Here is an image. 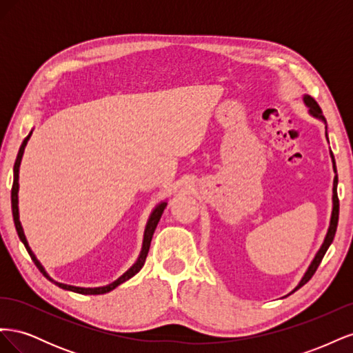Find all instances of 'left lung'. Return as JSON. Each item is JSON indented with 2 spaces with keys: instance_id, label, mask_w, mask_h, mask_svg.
Here are the masks:
<instances>
[{
  "instance_id": "obj_1",
  "label": "left lung",
  "mask_w": 353,
  "mask_h": 353,
  "mask_svg": "<svg viewBox=\"0 0 353 353\" xmlns=\"http://www.w3.org/2000/svg\"><path fill=\"white\" fill-rule=\"evenodd\" d=\"M303 103L306 104V108L309 109V114L314 116L315 119H319V121H323V122L325 123V137H327V122H325V117L323 116L321 108H319L318 103L311 97V95H307V94L303 95ZM327 140H328V137H327ZM330 156H331V160H333V169H334V174H336V175H334V181H333V210H331L330 227H328V231H327V234H325V239H324V241H323V244H321V248H319V250L316 252L314 261L311 262V265H309V268L306 270L305 275L302 276V280L299 281V284L296 285V288H294L293 292L299 290V288H301L302 285H305L309 280L312 279V275L315 274V271H316V268L319 266V263H321V261H323V258H324V254H325L327 249L330 248V244L333 243V240H334V234H336L337 222H339V197H337V183H339V178H337V169H336L334 156H333V153H331V152H330ZM293 292H292V293H293Z\"/></svg>"
}]
</instances>
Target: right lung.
<instances>
[{
	"instance_id": "1",
	"label": "right lung",
	"mask_w": 353,
	"mask_h": 353,
	"mask_svg": "<svg viewBox=\"0 0 353 353\" xmlns=\"http://www.w3.org/2000/svg\"><path fill=\"white\" fill-rule=\"evenodd\" d=\"M32 135V131L29 132V135L25 138L22 145H20L19 148V153H17V157H16V162H14V168H13V187H12V210H13V219H14V225H16V231L19 234V239L20 241H22L25 244V248L28 250V253L30 254L32 261H34V263L37 265V268L42 272V275L46 276L47 280H50L51 283H54L56 285H59L60 288H63V290H69V292H74V293H81V294H104V293H109L112 292L113 288H116L117 285H121L122 283L128 281L130 279H132V276L140 272V270L144 266V262H145V258H147V253H148V249H150V243H152V239H153V234H154V230L157 227V223L160 221V216H162V213L166 208L168 203L166 201H160L159 205L153 209L150 218H148L147 221V225H145V230H144V239H143V248H141V252H140V256H138V259L135 261V263L131 266L130 270H128L125 274H122L119 279L114 280L113 283L108 284V285H103V287H77V285H69V284H63V283H59L56 280H52L51 276L47 274V271L44 270V266L41 265V262L37 259V256L34 254V252H32V249L29 248V243L26 240V236L23 232V228H22V223H20V219H19V168H20V162H22V157H23V153H25V147L29 141V138Z\"/></svg>"
}]
</instances>
